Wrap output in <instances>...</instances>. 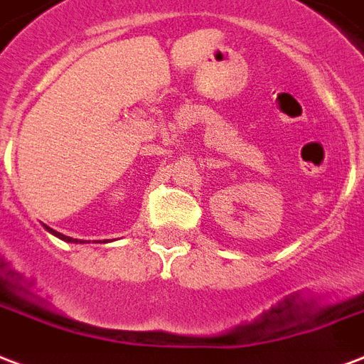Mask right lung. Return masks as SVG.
I'll use <instances>...</instances> for the list:
<instances>
[{
  "label": "right lung",
  "mask_w": 364,
  "mask_h": 364,
  "mask_svg": "<svg viewBox=\"0 0 364 364\" xmlns=\"http://www.w3.org/2000/svg\"><path fill=\"white\" fill-rule=\"evenodd\" d=\"M43 226H46V224H43ZM46 230H48L49 234H53V236L59 237V240H63V242H70V244H84L82 240H75V237L65 236V234H61V232H55L53 228H49V226H46Z\"/></svg>",
  "instance_id": "1"
}]
</instances>
